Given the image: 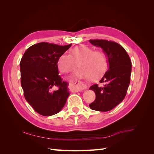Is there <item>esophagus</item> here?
<instances>
[{
  "mask_svg": "<svg viewBox=\"0 0 154 154\" xmlns=\"http://www.w3.org/2000/svg\"><path fill=\"white\" fill-rule=\"evenodd\" d=\"M73 88L75 92H80L86 89L87 87L81 82H76L72 85Z\"/></svg>",
  "mask_w": 154,
  "mask_h": 154,
  "instance_id": "34e87169",
  "label": "esophagus"
}]
</instances>
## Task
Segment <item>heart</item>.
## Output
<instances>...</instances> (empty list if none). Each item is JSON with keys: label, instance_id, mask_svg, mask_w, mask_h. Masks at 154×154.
I'll list each match as a JSON object with an SVG mask.
<instances>
[{"label": "heart", "instance_id": "1", "mask_svg": "<svg viewBox=\"0 0 154 154\" xmlns=\"http://www.w3.org/2000/svg\"><path fill=\"white\" fill-rule=\"evenodd\" d=\"M78 64L81 71L76 74L77 78L96 80L106 72L108 57L103 51L94 50L88 46L82 45L71 49L69 54H60L57 61V66L62 73L74 71Z\"/></svg>", "mask_w": 154, "mask_h": 154}]
</instances>
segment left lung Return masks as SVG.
I'll list each match as a JSON object with an SVG mask.
<instances>
[{
    "label": "left lung",
    "mask_w": 154,
    "mask_h": 154,
    "mask_svg": "<svg viewBox=\"0 0 154 154\" xmlns=\"http://www.w3.org/2000/svg\"><path fill=\"white\" fill-rule=\"evenodd\" d=\"M90 42L103 49L108 57L109 68L100 83L104 86L92 85L96 99L89 105L92 110L107 112L122 102L127 94L130 82L132 62L127 51L119 44L107 40H90Z\"/></svg>",
    "instance_id": "left-lung-1"
}]
</instances>
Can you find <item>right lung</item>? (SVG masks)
<instances>
[{"instance_id": "obj_1", "label": "right lung", "mask_w": 154, "mask_h": 154, "mask_svg": "<svg viewBox=\"0 0 154 154\" xmlns=\"http://www.w3.org/2000/svg\"><path fill=\"white\" fill-rule=\"evenodd\" d=\"M71 45L36 44L26 51L21 59L20 80L24 97L40 115L57 114L66 103L70 94L68 83L58 75L57 61Z\"/></svg>"}]
</instances>
